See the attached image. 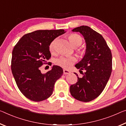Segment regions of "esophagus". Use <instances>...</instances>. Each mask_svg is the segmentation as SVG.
Returning a JSON list of instances; mask_svg holds the SVG:
<instances>
[{
    "label": "esophagus",
    "instance_id": "34e87169",
    "mask_svg": "<svg viewBox=\"0 0 126 126\" xmlns=\"http://www.w3.org/2000/svg\"><path fill=\"white\" fill-rule=\"evenodd\" d=\"M63 74H65V75L69 74L70 73V71L69 70H66V69L63 70Z\"/></svg>",
    "mask_w": 126,
    "mask_h": 126
}]
</instances>
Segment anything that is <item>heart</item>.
<instances>
[{
  "mask_svg": "<svg viewBox=\"0 0 126 126\" xmlns=\"http://www.w3.org/2000/svg\"><path fill=\"white\" fill-rule=\"evenodd\" d=\"M69 40L70 42L73 47H78L83 43L82 36L77 34H70L68 36ZM55 43L56 41H52L49 46V49L51 53H55ZM78 53L80 56H83L85 54L84 49H79ZM77 61V58L74 56H61L55 60L54 63L57 66L64 69H68Z\"/></svg>",
  "mask_w": 126,
  "mask_h": 126,
  "instance_id": "b5f03b06",
  "label": "heart"
}]
</instances>
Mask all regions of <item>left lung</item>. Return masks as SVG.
<instances>
[{"mask_svg": "<svg viewBox=\"0 0 126 126\" xmlns=\"http://www.w3.org/2000/svg\"><path fill=\"white\" fill-rule=\"evenodd\" d=\"M72 31L84 36L86 51L83 59L75 66L81 70L80 73L82 70L85 73L82 77L75 73L78 80L71 85L70 92L75 99L89 102L101 94L109 80L112 71L111 52L101 35L89 26H81Z\"/></svg>", "mask_w": 126, "mask_h": 126, "instance_id": "8db88e82", "label": "left lung"}]
</instances>
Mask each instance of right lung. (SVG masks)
Listing matches in <instances>:
<instances>
[{
    "mask_svg": "<svg viewBox=\"0 0 126 126\" xmlns=\"http://www.w3.org/2000/svg\"><path fill=\"white\" fill-rule=\"evenodd\" d=\"M65 32L63 29L35 31L24 35L13 48L12 72L19 90L29 99L41 101L52 95L63 70L54 65L51 70L42 74L40 67L51 57L49 44Z\"/></svg>",
    "mask_w": 126,
    "mask_h": 126,
    "instance_id": "obj_1",
    "label": "right lung"
}]
</instances>
